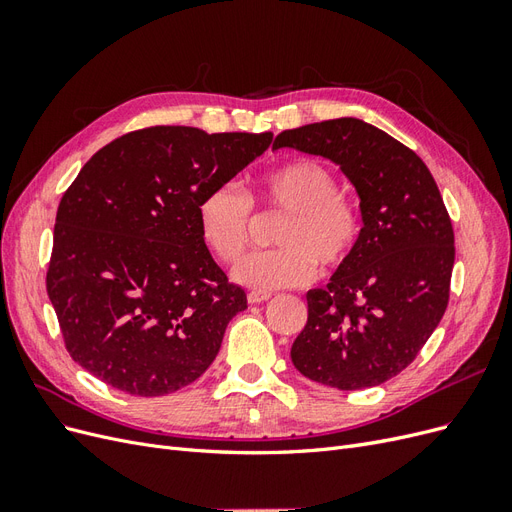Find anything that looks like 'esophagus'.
<instances>
[{
  "instance_id": "1",
  "label": "esophagus",
  "mask_w": 512,
  "mask_h": 512,
  "mask_svg": "<svg viewBox=\"0 0 512 512\" xmlns=\"http://www.w3.org/2000/svg\"><path fill=\"white\" fill-rule=\"evenodd\" d=\"M271 299L269 292H260V290H250L247 292V301L250 303H265Z\"/></svg>"
}]
</instances>
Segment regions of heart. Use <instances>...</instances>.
<instances>
[{
  "instance_id": "heart-1",
  "label": "heart",
  "mask_w": 512,
  "mask_h": 512,
  "mask_svg": "<svg viewBox=\"0 0 512 512\" xmlns=\"http://www.w3.org/2000/svg\"><path fill=\"white\" fill-rule=\"evenodd\" d=\"M254 207L286 213L273 232L280 247L247 256L235 269L241 284L260 292L309 284L318 262L327 271L344 267L363 235L361 209L333 170L318 160H294L262 175L250 194L224 181L200 196V239L224 265H235L250 247Z\"/></svg>"
}]
</instances>
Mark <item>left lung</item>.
Returning a JSON list of instances; mask_svg holds the SVG:
<instances>
[{
	"mask_svg": "<svg viewBox=\"0 0 512 512\" xmlns=\"http://www.w3.org/2000/svg\"><path fill=\"white\" fill-rule=\"evenodd\" d=\"M342 166L361 196L363 235L327 288L307 292V324L290 359L339 391L401 374L440 324L455 265V232L429 168L397 138L342 117L275 136Z\"/></svg>",
	"mask_w": 512,
	"mask_h": 512,
	"instance_id": "obj_1",
	"label": "left lung"
}]
</instances>
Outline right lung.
Returning a JSON list of instances; mask_svg holds the SVG:
<instances>
[{
	"label": "right lung",
	"mask_w": 512,
	"mask_h": 512,
	"mask_svg": "<svg viewBox=\"0 0 512 512\" xmlns=\"http://www.w3.org/2000/svg\"><path fill=\"white\" fill-rule=\"evenodd\" d=\"M271 138L151 126L81 168L57 207L46 292L68 354L89 374L138 397L205 374L247 297L200 239L196 205Z\"/></svg>",
	"instance_id": "right-lung-1"
}]
</instances>
